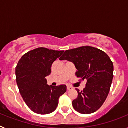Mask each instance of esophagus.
Here are the masks:
<instances>
[{
    "instance_id": "34e87169",
    "label": "esophagus",
    "mask_w": 128,
    "mask_h": 128,
    "mask_svg": "<svg viewBox=\"0 0 128 128\" xmlns=\"http://www.w3.org/2000/svg\"><path fill=\"white\" fill-rule=\"evenodd\" d=\"M73 89V88H72L71 86H67V90H72Z\"/></svg>"
}]
</instances>
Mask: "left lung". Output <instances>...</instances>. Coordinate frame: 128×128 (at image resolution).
<instances>
[{
	"label": "left lung",
	"instance_id": "left-lung-1",
	"mask_svg": "<svg viewBox=\"0 0 128 128\" xmlns=\"http://www.w3.org/2000/svg\"><path fill=\"white\" fill-rule=\"evenodd\" d=\"M60 60L74 63L77 77L86 80L82 91L76 88L78 96L72 101L75 110L82 114L96 112L108 97L114 78V65L109 56L100 49L85 46L66 50Z\"/></svg>",
	"mask_w": 128,
	"mask_h": 128
}]
</instances>
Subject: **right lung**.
I'll return each instance as SVG.
<instances>
[{
    "label": "right lung",
    "mask_w": 128,
    "mask_h": 128,
    "mask_svg": "<svg viewBox=\"0 0 128 128\" xmlns=\"http://www.w3.org/2000/svg\"><path fill=\"white\" fill-rule=\"evenodd\" d=\"M64 52L40 47L25 54L17 64L15 74L20 93L28 106L41 115L56 110L59 98L66 91L65 84L48 85L52 63Z\"/></svg>",
    "instance_id": "1"
}]
</instances>
